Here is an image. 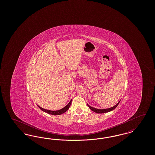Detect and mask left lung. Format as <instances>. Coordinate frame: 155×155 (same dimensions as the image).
Instances as JSON below:
<instances>
[{
    "label": "left lung",
    "mask_w": 155,
    "mask_h": 155,
    "mask_svg": "<svg viewBox=\"0 0 155 155\" xmlns=\"http://www.w3.org/2000/svg\"><path fill=\"white\" fill-rule=\"evenodd\" d=\"M120 101L118 103H117L115 106H114L113 107H110V108H109V109H97L94 108V107H91V106L89 105L88 104H87V105H88L89 108L91 109V110L95 112L96 113H107V112H109V111H110L114 110V109L118 106V104H119V103H120Z\"/></svg>",
    "instance_id": "8db88e82"
}]
</instances>
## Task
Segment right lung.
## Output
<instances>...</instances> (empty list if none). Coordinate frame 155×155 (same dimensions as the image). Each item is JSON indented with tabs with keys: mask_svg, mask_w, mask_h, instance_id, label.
Listing matches in <instances>:
<instances>
[{
	"mask_svg": "<svg viewBox=\"0 0 155 155\" xmlns=\"http://www.w3.org/2000/svg\"><path fill=\"white\" fill-rule=\"evenodd\" d=\"M71 101H72V100H71L70 102L68 103L65 107H64L63 109H60V110H47V109H43V108L39 106H38V107H39L40 109H41L43 111L46 112V113H48V114H52V115H60V114H61L65 113V112L67 111V110L69 109V107H70V105H71Z\"/></svg>",
	"mask_w": 155,
	"mask_h": 155,
	"instance_id": "right-lung-1",
	"label": "right lung"
}]
</instances>
